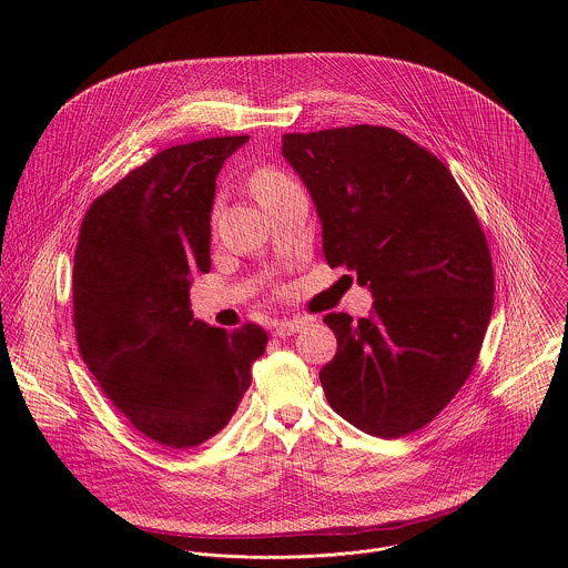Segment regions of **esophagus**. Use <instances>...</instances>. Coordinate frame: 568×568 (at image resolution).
Listing matches in <instances>:
<instances>
[{"label":"esophagus","instance_id":"1","mask_svg":"<svg viewBox=\"0 0 568 568\" xmlns=\"http://www.w3.org/2000/svg\"><path fill=\"white\" fill-rule=\"evenodd\" d=\"M304 325H306V322H304V320H297V317H295V320H282L280 324L275 325L273 334H275V336H282V338H284V336H291V334L300 332V329H302Z\"/></svg>","mask_w":568,"mask_h":568}]
</instances>
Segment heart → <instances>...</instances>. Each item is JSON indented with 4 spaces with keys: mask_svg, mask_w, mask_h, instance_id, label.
I'll return each instance as SVG.
<instances>
[{
    "mask_svg": "<svg viewBox=\"0 0 568 568\" xmlns=\"http://www.w3.org/2000/svg\"><path fill=\"white\" fill-rule=\"evenodd\" d=\"M251 187L257 196V201H266V199H273L286 190H293L297 187L295 181H291L284 172H280L277 168H260L253 179H251Z\"/></svg>",
    "mask_w": 568,
    "mask_h": 568,
    "instance_id": "b5f03b06",
    "label": "heart"
}]
</instances>
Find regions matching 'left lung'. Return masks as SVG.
Listing matches in <instances>:
<instances>
[{
    "instance_id": "8db88e82",
    "label": "left lung",
    "mask_w": 568,
    "mask_h": 568,
    "mask_svg": "<svg viewBox=\"0 0 568 568\" xmlns=\"http://www.w3.org/2000/svg\"><path fill=\"white\" fill-rule=\"evenodd\" d=\"M308 187L332 268L356 271L372 313L325 315L336 356L322 367L329 406L398 439L428 424L468 381L494 306L486 234L450 170L387 126L282 138Z\"/></svg>"
}]
</instances>
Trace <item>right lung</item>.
<instances>
[{"instance_id": "obj_1", "label": "right lung", "mask_w": 568, "mask_h": 568, "mask_svg": "<svg viewBox=\"0 0 568 568\" xmlns=\"http://www.w3.org/2000/svg\"><path fill=\"white\" fill-rule=\"evenodd\" d=\"M246 140L172 146L131 170L87 210L74 255L82 361L138 430L176 450L227 426L268 341L190 311L192 275L210 271L216 176Z\"/></svg>"}]
</instances>
